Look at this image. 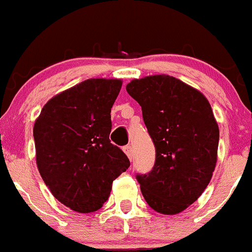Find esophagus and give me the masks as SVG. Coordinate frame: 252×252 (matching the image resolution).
<instances>
[{"label": "esophagus", "instance_id": "esophagus-1", "mask_svg": "<svg viewBox=\"0 0 252 252\" xmlns=\"http://www.w3.org/2000/svg\"><path fill=\"white\" fill-rule=\"evenodd\" d=\"M124 152H125L126 153V156L128 157L129 158V160H132V157H133V148H132V146H126V147H124Z\"/></svg>", "mask_w": 252, "mask_h": 252}]
</instances>
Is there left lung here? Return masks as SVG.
I'll return each mask as SVG.
<instances>
[{
	"label": "left lung",
	"instance_id": "1",
	"mask_svg": "<svg viewBox=\"0 0 252 252\" xmlns=\"http://www.w3.org/2000/svg\"><path fill=\"white\" fill-rule=\"evenodd\" d=\"M126 91L141 105L156 147L153 169L136 176L142 195L159 213H180L202 195L216 168L219 128L211 104L166 74L133 79Z\"/></svg>",
	"mask_w": 252,
	"mask_h": 252
}]
</instances>
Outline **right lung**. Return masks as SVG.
I'll return each instance as SVG.
<instances>
[{"label":"right lung","mask_w":252,"mask_h":252,"mask_svg":"<svg viewBox=\"0 0 252 252\" xmlns=\"http://www.w3.org/2000/svg\"><path fill=\"white\" fill-rule=\"evenodd\" d=\"M121 79L91 78L50 99L34 124L36 165L62 205L79 213L103 207L129 166L109 139Z\"/></svg>","instance_id":"obj_1"}]
</instances>
